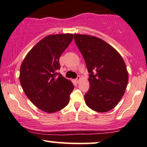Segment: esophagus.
Segmentation results:
<instances>
[{"instance_id": "34e87169", "label": "esophagus", "mask_w": 147, "mask_h": 147, "mask_svg": "<svg viewBox=\"0 0 147 147\" xmlns=\"http://www.w3.org/2000/svg\"><path fill=\"white\" fill-rule=\"evenodd\" d=\"M80 76H78V77H77V78L76 79V80H75V81H76V82L77 83H78V82H79V80H80Z\"/></svg>"}]
</instances>
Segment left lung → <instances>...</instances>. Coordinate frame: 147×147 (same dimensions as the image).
Listing matches in <instances>:
<instances>
[{"mask_svg": "<svg viewBox=\"0 0 147 147\" xmlns=\"http://www.w3.org/2000/svg\"><path fill=\"white\" fill-rule=\"evenodd\" d=\"M74 40L89 74L86 104L94 111H110L121 100L128 83L125 62L113 47L100 38L74 34Z\"/></svg>", "mask_w": 147, "mask_h": 147, "instance_id": "obj_1", "label": "left lung"}]
</instances>
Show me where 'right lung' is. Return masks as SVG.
I'll list each match as a JSON object with an SVG mask.
<instances>
[{"mask_svg": "<svg viewBox=\"0 0 147 147\" xmlns=\"http://www.w3.org/2000/svg\"><path fill=\"white\" fill-rule=\"evenodd\" d=\"M73 37L71 34L47 36L31 49L22 62L20 84L31 102L42 111H60L69 102L74 86L58 71L60 57Z\"/></svg>", "mask_w": 147, "mask_h": 147, "instance_id": "obj_1", "label": "right lung"}]
</instances>
